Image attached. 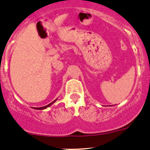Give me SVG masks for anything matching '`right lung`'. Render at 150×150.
Instances as JSON below:
<instances>
[{
  "instance_id": "1",
  "label": "right lung",
  "mask_w": 150,
  "mask_h": 150,
  "mask_svg": "<svg viewBox=\"0 0 150 150\" xmlns=\"http://www.w3.org/2000/svg\"><path fill=\"white\" fill-rule=\"evenodd\" d=\"M57 100V99H55V100L54 101V102H51V103H50V104H48V105H46V106H44V107H33V108L34 109H35V110H45V109H46L47 107H50V106L51 105H52L54 103V102H56V101Z\"/></svg>"
}]
</instances>
